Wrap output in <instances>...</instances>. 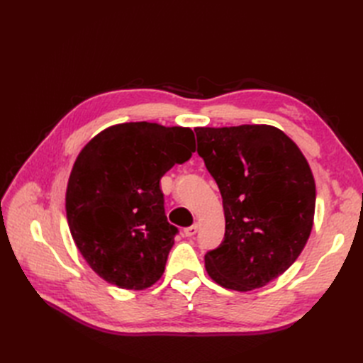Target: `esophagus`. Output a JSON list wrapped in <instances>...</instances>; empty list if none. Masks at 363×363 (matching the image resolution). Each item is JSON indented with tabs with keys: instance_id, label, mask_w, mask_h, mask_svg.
Returning a JSON list of instances; mask_svg holds the SVG:
<instances>
[{
	"instance_id": "34e87169",
	"label": "esophagus",
	"mask_w": 363,
	"mask_h": 363,
	"mask_svg": "<svg viewBox=\"0 0 363 363\" xmlns=\"http://www.w3.org/2000/svg\"><path fill=\"white\" fill-rule=\"evenodd\" d=\"M196 232H199V224H194L188 228H184L183 233H184V236H194Z\"/></svg>"
}]
</instances>
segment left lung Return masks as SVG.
I'll return each mask as SVG.
<instances>
[{
  "label": "left lung",
  "mask_w": 363,
  "mask_h": 363,
  "mask_svg": "<svg viewBox=\"0 0 363 363\" xmlns=\"http://www.w3.org/2000/svg\"><path fill=\"white\" fill-rule=\"evenodd\" d=\"M196 152L223 196L224 240L204 256L223 288L265 286L301 255L315 215V180L295 142L272 125L196 127Z\"/></svg>",
  "instance_id": "1"
}]
</instances>
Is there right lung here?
<instances>
[{
    "mask_svg": "<svg viewBox=\"0 0 363 363\" xmlns=\"http://www.w3.org/2000/svg\"><path fill=\"white\" fill-rule=\"evenodd\" d=\"M194 151L191 128L142 121L103 130L77 156L67 189L68 225L103 280L142 291L162 277L179 228L164 215L160 179Z\"/></svg>",
    "mask_w": 363,
    "mask_h": 363,
    "instance_id": "obj_1",
    "label": "right lung"
}]
</instances>
